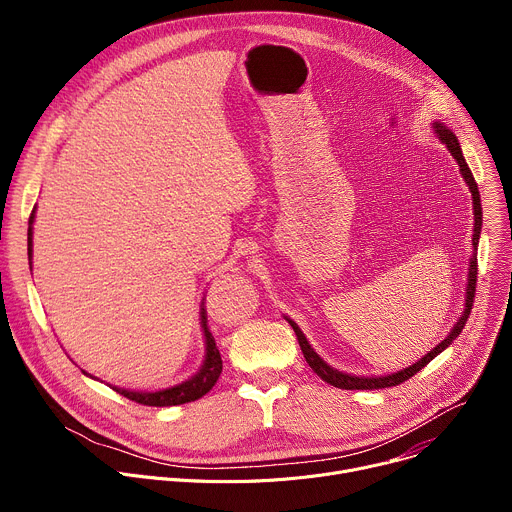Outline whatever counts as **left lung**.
Instances as JSON below:
<instances>
[{
    "instance_id": "obj_1",
    "label": "left lung",
    "mask_w": 512,
    "mask_h": 512,
    "mask_svg": "<svg viewBox=\"0 0 512 512\" xmlns=\"http://www.w3.org/2000/svg\"><path fill=\"white\" fill-rule=\"evenodd\" d=\"M431 127H433L435 137L446 145V148L450 150V154L454 156V160L458 162L460 174H462V178H464V182L468 184V190H470V194H472L474 235H472V257H470L468 281H466V304H464V312H462L460 320L454 324V328L450 330V334H448L440 344H437L435 348H431L423 358H419L417 362L409 364L407 369H401V371L391 373V375H381V377H377V375H373V377H356V375H348V373H342V371L330 367V364L312 348V344L308 342V338L304 336V332L300 330V326H298L294 320H289L287 316H283V318L289 322V326L294 328V332H296V336H298V342H300V348H302V352H304V358H306V362L310 364V369H312L322 381H326L328 385H334V387H338V389H350V391H352V389H371V391H373V389H385V387L401 385L403 381H407V379H411L415 373H419V371L425 367V364H429L437 354L444 352V350L460 336V332L464 330V326H466V322H468V316H470V312H472L474 291H476V275H478V259H476V255H478V241H480V229H482L480 192H478L476 180H474V176H472V172H470V168H468V164H466V160H464V154H462V148H460V141H458V137L454 135V131L448 129L442 121H433Z\"/></svg>"
}]
</instances>
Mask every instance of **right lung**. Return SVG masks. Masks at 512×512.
<instances>
[{"mask_svg":"<svg viewBox=\"0 0 512 512\" xmlns=\"http://www.w3.org/2000/svg\"><path fill=\"white\" fill-rule=\"evenodd\" d=\"M34 218H36V206L30 214V223H28V259L32 263V237H34ZM200 328L204 334V360L200 364V369L186 381L174 385V387H166V389H158V391H129V389H121V387H111L113 391H117L119 395L141 403V405H150V407H170V405H182V403H190L196 401L200 397H204L218 381L223 373V358L221 352L216 348V342L208 330V320H206V310H204V298L200 300ZM83 371V369H81ZM83 375L95 379L93 375H89L87 371H83Z\"/></svg>","mask_w":512,"mask_h":512,"instance_id":"right-lung-1","label":"right lung"}]
</instances>
